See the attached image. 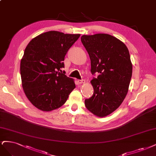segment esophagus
Here are the masks:
<instances>
[{"label": "esophagus", "instance_id": "esophagus-1", "mask_svg": "<svg viewBox=\"0 0 156 156\" xmlns=\"http://www.w3.org/2000/svg\"><path fill=\"white\" fill-rule=\"evenodd\" d=\"M78 83L79 84H84L85 83V80H78Z\"/></svg>", "mask_w": 156, "mask_h": 156}]
</instances>
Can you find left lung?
Returning a JSON list of instances; mask_svg holds the SVG:
<instances>
[{"instance_id":"obj_1","label":"left lung","mask_w":156,"mask_h":156,"mask_svg":"<svg viewBox=\"0 0 156 156\" xmlns=\"http://www.w3.org/2000/svg\"><path fill=\"white\" fill-rule=\"evenodd\" d=\"M81 42L90 56L91 72L99 73L90 81L94 94L84 104L94 115L103 117L119 108L128 92L132 74L129 51L121 41L106 34L84 35Z\"/></svg>"}]
</instances>
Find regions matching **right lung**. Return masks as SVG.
I'll list each match as a JSON object with an SVG mask.
<instances>
[{"mask_svg":"<svg viewBox=\"0 0 156 156\" xmlns=\"http://www.w3.org/2000/svg\"><path fill=\"white\" fill-rule=\"evenodd\" d=\"M80 35L47 31L34 37L25 48L20 66L22 86L37 108L51 112L60 108L76 88L74 80L61 68L68 50Z\"/></svg>","mask_w":156,"mask_h":156,"instance_id":"right-lung-1","label":"right lung"}]
</instances>
